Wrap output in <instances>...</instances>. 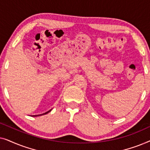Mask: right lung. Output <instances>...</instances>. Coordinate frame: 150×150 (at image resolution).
<instances>
[{"label":"right lung","mask_w":150,"mask_h":150,"mask_svg":"<svg viewBox=\"0 0 150 150\" xmlns=\"http://www.w3.org/2000/svg\"><path fill=\"white\" fill-rule=\"evenodd\" d=\"M52 109H50V110H49L48 111H47V112H44V113H43V114H40V115H33V117H38V116H40V115H45V114H47V113H48L49 112H50L51 110H52Z\"/></svg>","instance_id":"add662e5"}]
</instances>
